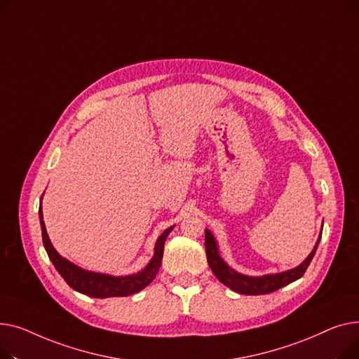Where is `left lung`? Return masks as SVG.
I'll return each instance as SVG.
<instances>
[{
  "instance_id": "left-lung-1",
  "label": "left lung",
  "mask_w": 359,
  "mask_h": 359,
  "mask_svg": "<svg viewBox=\"0 0 359 359\" xmlns=\"http://www.w3.org/2000/svg\"><path fill=\"white\" fill-rule=\"evenodd\" d=\"M322 229H323V224H322ZM320 238H322V230L309 257L296 268H291L277 273H266V276H259V277L245 276V273H241L230 265H227V262H224V259L220 257L219 245L213 233L208 229H205V257H207L208 266L212 268L217 280L226 287H229L231 291L245 294V296H261V294H269L272 291H277L278 288L285 287L302 278L316 254V249L319 246Z\"/></svg>"
}]
</instances>
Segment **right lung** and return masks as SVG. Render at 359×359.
Listing matches in <instances>:
<instances>
[{
    "label": "right lung",
    "instance_id": "obj_1",
    "mask_svg": "<svg viewBox=\"0 0 359 359\" xmlns=\"http://www.w3.org/2000/svg\"><path fill=\"white\" fill-rule=\"evenodd\" d=\"M39 219H40V227H41V239H43L45 249L48 252L49 259L55 265L56 271L60 273V277L65 280L67 284L75 291L86 294V296L94 297V299L128 297L130 294L139 292L140 290L149 285L155 280L156 273L161 268L165 241L168 235L171 233V230L174 229V226L168 227L156 239L154 257L142 271L129 273V276L117 277V276H110V273H101V272L83 269L57 254V250L53 248L46 231L43 212H41V198H40V208H39Z\"/></svg>",
    "mask_w": 359,
    "mask_h": 359
}]
</instances>
